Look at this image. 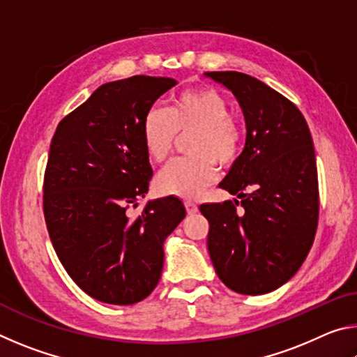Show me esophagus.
I'll list each match as a JSON object with an SVG mask.
<instances>
[{
  "instance_id": "obj_1",
  "label": "esophagus",
  "mask_w": 357,
  "mask_h": 357,
  "mask_svg": "<svg viewBox=\"0 0 357 357\" xmlns=\"http://www.w3.org/2000/svg\"><path fill=\"white\" fill-rule=\"evenodd\" d=\"M185 209H187V213H189L190 215H193V214H197V213H198V206H197V203H195V202H192V200H187V202H185Z\"/></svg>"
}]
</instances>
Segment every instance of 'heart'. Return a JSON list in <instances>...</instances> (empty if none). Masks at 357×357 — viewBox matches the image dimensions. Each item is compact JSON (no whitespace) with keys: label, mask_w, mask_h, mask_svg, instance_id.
Instances as JSON below:
<instances>
[{"label":"heart","mask_w":357,"mask_h":357,"mask_svg":"<svg viewBox=\"0 0 357 357\" xmlns=\"http://www.w3.org/2000/svg\"><path fill=\"white\" fill-rule=\"evenodd\" d=\"M195 130L193 154L168 164L155 178L162 195L193 200L217 178V164L231 165L243 146V130L231 118L228 100L213 88L187 89L172 99L167 110L151 108L142 124L144 149L151 160L164 162L178 132Z\"/></svg>","instance_id":"b5f03b06"}]
</instances>
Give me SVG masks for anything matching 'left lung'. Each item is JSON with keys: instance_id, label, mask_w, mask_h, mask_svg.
<instances>
[{"instance_id": "left-lung-1", "label": "left lung", "mask_w": 357, "mask_h": 357, "mask_svg": "<svg viewBox=\"0 0 357 357\" xmlns=\"http://www.w3.org/2000/svg\"><path fill=\"white\" fill-rule=\"evenodd\" d=\"M204 77L233 93L247 130L243 153L219 184L239 200L200 206L211 261L233 291L271 293L298 273L315 239L318 176L309 126L293 102L255 77L234 70Z\"/></svg>"}]
</instances>
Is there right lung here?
<instances>
[{"label": "right lung", "mask_w": 357, "mask_h": 357, "mask_svg": "<svg viewBox=\"0 0 357 357\" xmlns=\"http://www.w3.org/2000/svg\"><path fill=\"white\" fill-rule=\"evenodd\" d=\"M176 80L135 75L99 86L52 138L44 215L59 261L84 293L105 304L143 301L159 283L164 243L185 217L179 198L151 200L153 168L144 149L146 113Z\"/></svg>", "instance_id": "right-lung-1"}]
</instances>
